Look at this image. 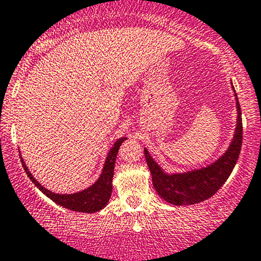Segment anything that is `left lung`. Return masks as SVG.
Returning <instances> with one entry per match:
<instances>
[{
  "mask_svg": "<svg viewBox=\"0 0 261 261\" xmlns=\"http://www.w3.org/2000/svg\"><path fill=\"white\" fill-rule=\"evenodd\" d=\"M236 91V90H234ZM237 96V94H236ZM237 99L238 122L236 135L228 151L213 165L187 173L166 174L145 148V159L152 174V183L159 196L174 205H191L211 198L224 185L239 159L243 142L240 104Z\"/></svg>",
  "mask_w": 261,
  "mask_h": 261,
  "instance_id": "8db88e82",
  "label": "left lung"
}]
</instances>
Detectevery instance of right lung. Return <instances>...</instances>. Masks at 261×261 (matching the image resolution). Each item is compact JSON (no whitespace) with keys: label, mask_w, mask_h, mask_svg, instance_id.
Segmentation results:
<instances>
[{"label":"right lung","mask_w":261,"mask_h":261,"mask_svg":"<svg viewBox=\"0 0 261 261\" xmlns=\"http://www.w3.org/2000/svg\"><path fill=\"white\" fill-rule=\"evenodd\" d=\"M122 141H125V139H119L114 144L113 147L109 151L107 161H105L104 168H102L101 176L99 177V179L94 183L91 187H89L88 190H84L82 192L74 194H56L53 192L45 190L44 187H42L41 183L37 182L36 178L31 174L28 171L27 166L24 165L23 160H22V166H23L25 173L30 177V179L32 181L37 187L41 190L48 198H50L53 202H56L57 204L62 205V207L68 208L70 211L75 212H83V213H94V212H98L107 205L111 196V191H113V177H114V167H115V160L116 154L119 152V148L121 146Z\"/></svg>","instance_id":"add662e5"}]
</instances>
